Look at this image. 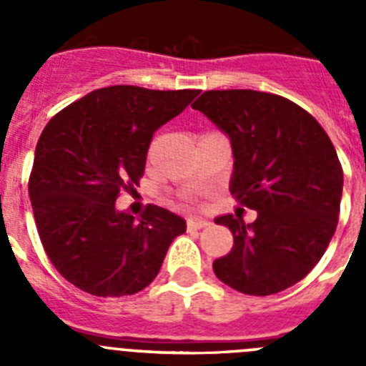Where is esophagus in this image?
Instances as JSON below:
<instances>
[{
  "label": "esophagus",
  "instance_id": "obj_1",
  "mask_svg": "<svg viewBox=\"0 0 366 366\" xmlns=\"http://www.w3.org/2000/svg\"><path fill=\"white\" fill-rule=\"evenodd\" d=\"M207 225H209V222L199 218H190L189 222H187V229H189V231H198V229L207 227Z\"/></svg>",
  "mask_w": 366,
  "mask_h": 366
}]
</instances>
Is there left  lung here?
Returning a JSON list of instances; mask_svg holds the SVG:
<instances>
[{
	"label": "left lung",
	"mask_w": 366,
	"mask_h": 366,
	"mask_svg": "<svg viewBox=\"0 0 366 366\" xmlns=\"http://www.w3.org/2000/svg\"><path fill=\"white\" fill-rule=\"evenodd\" d=\"M231 139L229 190L257 219L218 216L231 253L212 264L223 284L266 297L292 287L321 260L339 222L342 168L322 126L280 95L253 89L205 92L192 104Z\"/></svg>",
	"instance_id": "1"
}]
</instances>
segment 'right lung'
<instances>
[{
	"mask_svg": "<svg viewBox=\"0 0 366 366\" xmlns=\"http://www.w3.org/2000/svg\"><path fill=\"white\" fill-rule=\"evenodd\" d=\"M199 89L109 86L56 113L38 139L29 198L45 253L67 282L95 297L141 292L157 277L185 219L148 205L137 219L117 211L135 192L155 130Z\"/></svg>",
	"mask_w": 366,
	"mask_h": 366,
	"instance_id": "add662e5",
	"label": "right lung"
}]
</instances>
